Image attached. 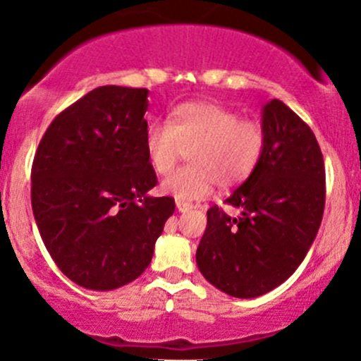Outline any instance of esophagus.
Wrapping results in <instances>:
<instances>
[{
    "label": "esophagus",
    "instance_id": "1",
    "mask_svg": "<svg viewBox=\"0 0 361 361\" xmlns=\"http://www.w3.org/2000/svg\"><path fill=\"white\" fill-rule=\"evenodd\" d=\"M176 208H178V210H180V212H187V210H192V208H194V204L187 203V201L178 200V201H176Z\"/></svg>",
    "mask_w": 361,
    "mask_h": 361
}]
</instances>
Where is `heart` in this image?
I'll use <instances>...</instances> for the list:
<instances>
[{
	"label": "heart",
	"mask_w": 361,
	"mask_h": 361,
	"mask_svg": "<svg viewBox=\"0 0 361 361\" xmlns=\"http://www.w3.org/2000/svg\"><path fill=\"white\" fill-rule=\"evenodd\" d=\"M265 146L260 123L240 119L235 110L210 101L178 104L169 123L149 124L144 137L147 161L160 176L169 174L188 151L190 164L161 183L164 192L188 201L208 196L215 181L228 188L251 176Z\"/></svg>",
	"instance_id": "b5f03b06"
}]
</instances>
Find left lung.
I'll list each match as a JSON object with an SVG mask.
<instances>
[{
	"label": "left lung",
	"instance_id": "1",
	"mask_svg": "<svg viewBox=\"0 0 361 361\" xmlns=\"http://www.w3.org/2000/svg\"><path fill=\"white\" fill-rule=\"evenodd\" d=\"M264 157L226 200L240 215L217 204L196 262L201 274L233 298H258L294 274L315 240L326 203L324 158L308 124L279 99L264 106Z\"/></svg>",
	"mask_w": 361,
	"mask_h": 361
}]
</instances>
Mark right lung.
<instances>
[{
	"instance_id": "right-lung-1",
	"label": "right lung",
	"mask_w": 361,
	"mask_h": 361,
	"mask_svg": "<svg viewBox=\"0 0 361 361\" xmlns=\"http://www.w3.org/2000/svg\"><path fill=\"white\" fill-rule=\"evenodd\" d=\"M147 89L104 85L67 106L40 139L32 208L56 267L80 287L114 290L151 264L174 214L144 149Z\"/></svg>"
}]
</instances>
